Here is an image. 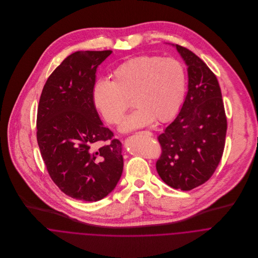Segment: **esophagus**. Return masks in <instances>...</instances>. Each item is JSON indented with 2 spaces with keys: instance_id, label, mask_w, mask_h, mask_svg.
Returning a JSON list of instances; mask_svg holds the SVG:
<instances>
[{
  "instance_id": "1",
  "label": "esophagus",
  "mask_w": 258,
  "mask_h": 258,
  "mask_svg": "<svg viewBox=\"0 0 258 258\" xmlns=\"http://www.w3.org/2000/svg\"><path fill=\"white\" fill-rule=\"evenodd\" d=\"M136 134H141V135H146V136H151L152 135V133L151 132H149V131H139V132H137Z\"/></svg>"
}]
</instances>
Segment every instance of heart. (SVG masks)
Returning <instances> with one entry per match:
<instances>
[{"label": "heart", "instance_id": "heart-1", "mask_svg": "<svg viewBox=\"0 0 258 258\" xmlns=\"http://www.w3.org/2000/svg\"><path fill=\"white\" fill-rule=\"evenodd\" d=\"M112 77L113 81L101 79L95 83L92 100L104 120L117 125L132 99L137 109L124 120L123 131L144 127L154 120L168 122L184 101L186 70L175 58L138 56L119 65Z\"/></svg>", "mask_w": 258, "mask_h": 258}]
</instances>
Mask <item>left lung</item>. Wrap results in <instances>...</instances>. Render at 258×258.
<instances>
[{"mask_svg": "<svg viewBox=\"0 0 258 258\" xmlns=\"http://www.w3.org/2000/svg\"><path fill=\"white\" fill-rule=\"evenodd\" d=\"M188 66V92L176 119L158 137L157 171L174 189L188 191L207 182L225 148L227 117L215 73L188 48L176 44Z\"/></svg>", "mask_w": 258, "mask_h": 258, "instance_id": "obj_1", "label": "left lung"}]
</instances>
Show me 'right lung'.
I'll list each match as a JSON object with an SVG mask.
<instances>
[{
	"mask_svg": "<svg viewBox=\"0 0 258 258\" xmlns=\"http://www.w3.org/2000/svg\"><path fill=\"white\" fill-rule=\"evenodd\" d=\"M111 54H71L49 75L38 102L36 138L47 173L62 192L83 201L106 197L123 172L122 144L92 100L96 68Z\"/></svg>",
	"mask_w": 258,
	"mask_h": 258,
	"instance_id": "add662e5",
	"label": "right lung"
}]
</instances>
